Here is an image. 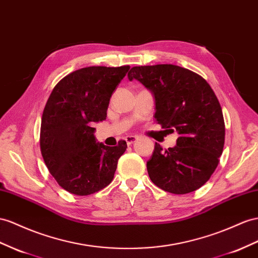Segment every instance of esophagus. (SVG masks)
Masks as SVG:
<instances>
[{"label": "esophagus", "instance_id": "34e87169", "mask_svg": "<svg viewBox=\"0 0 258 258\" xmlns=\"http://www.w3.org/2000/svg\"><path fill=\"white\" fill-rule=\"evenodd\" d=\"M137 140H138V137L137 136H133V135L125 137V142H126L127 145H132L134 142H136Z\"/></svg>", "mask_w": 258, "mask_h": 258}]
</instances>
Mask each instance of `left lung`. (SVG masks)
I'll return each mask as SVG.
<instances>
[{
	"instance_id": "obj_1",
	"label": "left lung",
	"mask_w": 258,
	"mask_h": 258,
	"mask_svg": "<svg viewBox=\"0 0 258 258\" xmlns=\"http://www.w3.org/2000/svg\"><path fill=\"white\" fill-rule=\"evenodd\" d=\"M150 91L155 118L179 137L172 148L159 144L147 161L150 180L172 194L202 187L214 173L224 145L220 103L209 84L196 73L172 64L135 66L127 74Z\"/></svg>"
}]
</instances>
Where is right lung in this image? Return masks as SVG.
Segmentation results:
<instances>
[{
    "label": "right lung",
    "instance_id": "obj_1",
    "mask_svg": "<svg viewBox=\"0 0 258 258\" xmlns=\"http://www.w3.org/2000/svg\"><path fill=\"white\" fill-rule=\"evenodd\" d=\"M128 70V65L77 70L61 79L48 99L41 120V154L58 185L72 194H94L113 180L126 142L105 146L97 142L92 126L105 120L110 98Z\"/></svg>",
    "mask_w": 258,
    "mask_h": 258
}]
</instances>
